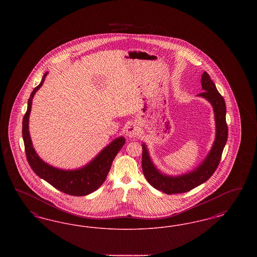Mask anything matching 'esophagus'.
<instances>
[{"label":"esophagus","instance_id":"esophagus-1","mask_svg":"<svg viewBox=\"0 0 257 257\" xmlns=\"http://www.w3.org/2000/svg\"><path fill=\"white\" fill-rule=\"evenodd\" d=\"M138 134H139V129H138V126L135 123H129L126 126V136L127 137L134 138Z\"/></svg>","mask_w":257,"mask_h":257}]
</instances>
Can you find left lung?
I'll return each instance as SVG.
<instances>
[{
	"label": "left lung",
	"mask_w": 257,
	"mask_h": 257,
	"mask_svg": "<svg viewBox=\"0 0 257 257\" xmlns=\"http://www.w3.org/2000/svg\"><path fill=\"white\" fill-rule=\"evenodd\" d=\"M201 86L203 92L199 93V96L206 98L212 104L215 120H216V140L214 146L212 147L210 153L208 154L206 159L194 171L184 174L181 176L171 177L162 174L156 170L149 158L147 147L143 145V159H142V168L145 177L147 178L148 183L153 188L162 191L167 195L173 194H182L195 189L200 184L204 183L213 175L216 171L223 151L224 146L227 141L228 128L225 120V102L224 99L217 90L214 82L210 79L207 72L202 74L201 77Z\"/></svg>",
	"instance_id": "1"
}]
</instances>
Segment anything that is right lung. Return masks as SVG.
Returning <instances> with one entry per match:
<instances>
[{"instance_id":"obj_1","label":"right lung","mask_w":257,"mask_h":257,"mask_svg":"<svg viewBox=\"0 0 257 257\" xmlns=\"http://www.w3.org/2000/svg\"><path fill=\"white\" fill-rule=\"evenodd\" d=\"M47 73L44 74L40 84L35 87L28 101V110L23 117L22 135L24 140L25 152L29 165L37 176L44 179L64 194L74 196H86L104 183L110 171V166L118 151L125 144V139L120 137L105 147L97 157L91 161L87 166L76 171H61L55 169L44 163L37 156L29 133V116L32 109L33 98L37 89L44 83Z\"/></svg>"}]
</instances>
